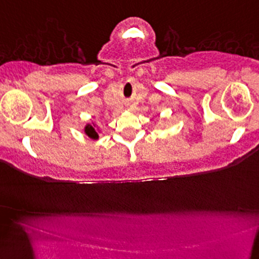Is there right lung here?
Listing matches in <instances>:
<instances>
[{
  "label": "right lung",
  "mask_w": 259,
  "mask_h": 259,
  "mask_svg": "<svg viewBox=\"0 0 259 259\" xmlns=\"http://www.w3.org/2000/svg\"><path fill=\"white\" fill-rule=\"evenodd\" d=\"M84 133H86L87 135H88V137H91V138H99V135H98V133H96L95 131V129L93 128L92 125H87L86 126V129H84Z\"/></svg>",
  "instance_id": "obj_1"
}]
</instances>
